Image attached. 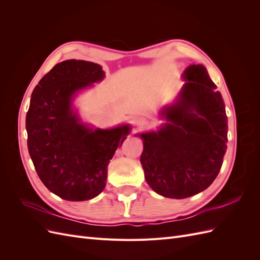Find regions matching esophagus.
<instances>
[{
    "mask_svg": "<svg viewBox=\"0 0 260 260\" xmlns=\"http://www.w3.org/2000/svg\"><path fill=\"white\" fill-rule=\"evenodd\" d=\"M135 122H136V124L138 125V127H144V125H146L147 124V121H146V119L145 118H137V119L135 120Z\"/></svg>",
    "mask_w": 260,
    "mask_h": 260,
    "instance_id": "1",
    "label": "esophagus"
}]
</instances>
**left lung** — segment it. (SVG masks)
<instances>
[{
  "label": "left lung",
  "mask_w": 260,
  "mask_h": 260,
  "mask_svg": "<svg viewBox=\"0 0 260 260\" xmlns=\"http://www.w3.org/2000/svg\"><path fill=\"white\" fill-rule=\"evenodd\" d=\"M176 103L165 107L158 131L141 133L140 161L153 190L169 199H186L214 182L228 142V118L221 93L203 65L188 66Z\"/></svg>",
  "instance_id": "1"
}]
</instances>
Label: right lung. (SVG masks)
Returning a JSON list of instances; mask_svg holds the SVG:
<instances>
[{
    "label": "right lung",
    "mask_w": 260,
    "mask_h": 260,
    "mask_svg": "<svg viewBox=\"0 0 260 260\" xmlns=\"http://www.w3.org/2000/svg\"><path fill=\"white\" fill-rule=\"evenodd\" d=\"M104 77L94 62L64 60L31 95L26 116L29 155L43 184L62 200L88 201L103 191L109 160L130 133L129 124L93 130L74 112L76 93Z\"/></svg>",
    "instance_id": "right-lung-1"
}]
</instances>
